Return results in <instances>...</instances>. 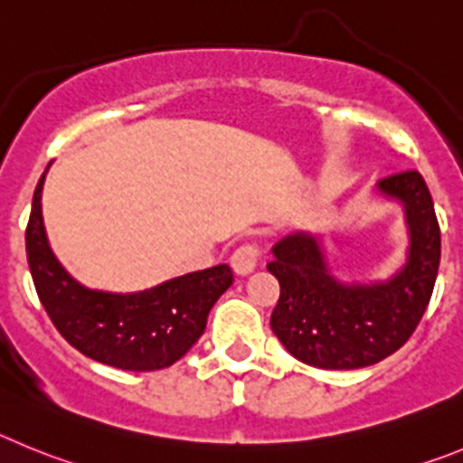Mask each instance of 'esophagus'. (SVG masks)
Wrapping results in <instances>:
<instances>
[{"label": "esophagus", "mask_w": 463, "mask_h": 463, "mask_svg": "<svg viewBox=\"0 0 463 463\" xmlns=\"http://www.w3.org/2000/svg\"><path fill=\"white\" fill-rule=\"evenodd\" d=\"M262 251L258 244L253 241H247V244H241L232 251L231 256V265L237 274H249L258 268V262H260Z\"/></svg>", "instance_id": "esophagus-1"}]
</instances>
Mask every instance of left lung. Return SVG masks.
Segmentation results:
<instances>
[{"instance_id": "8db88e82", "label": "left lung", "mask_w": 463, "mask_h": 463, "mask_svg": "<svg viewBox=\"0 0 463 463\" xmlns=\"http://www.w3.org/2000/svg\"><path fill=\"white\" fill-rule=\"evenodd\" d=\"M378 189L406 205V268L387 283L344 286L327 274L316 237L295 232L274 244L268 269L279 279L274 335L290 355L320 369H360L392 355L411 339L434 293L440 226L418 170L387 175Z\"/></svg>"}]
</instances>
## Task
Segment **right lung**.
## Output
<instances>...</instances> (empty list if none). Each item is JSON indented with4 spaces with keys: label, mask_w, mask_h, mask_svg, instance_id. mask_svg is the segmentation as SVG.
I'll return each instance as SVG.
<instances>
[{
    "label": "right lung",
    "mask_w": 463,
    "mask_h": 463,
    "mask_svg": "<svg viewBox=\"0 0 463 463\" xmlns=\"http://www.w3.org/2000/svg\"><path fill=\"white\" fill-rule=\"evenodd\" d=\"M39 180L24 244L29 272L45 314L76 351L127 372H156L175 364L205 332L207 314L231 288L228 265L170 279L133 295L90 290L66 274L50 251L41 216Z\"/></svg>",
    "instance_id": "right-lung-1"
}]
</instances>
